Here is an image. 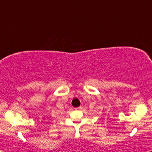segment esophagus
<instances>
[{"instance_id":"1","label":"esophagus","mask_w":152,"mask_h":152,"mask_svg":"<svg viewBox=\"0 0 152 152\" xmlns=\"http://www.w3.org/2000/svg\"><path fill=\"white\" fill-rule=\"evenodd\" d=\"M81 108H81V106H80V107H78V108H76V110H77V109H79V110H80V109H81Z\"/></svg>"}]
</instances>
